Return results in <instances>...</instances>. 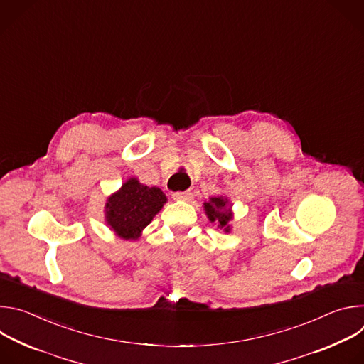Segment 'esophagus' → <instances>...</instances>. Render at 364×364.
<instances>
[{
    "mask_svg": "<svg viewBox=\"0 0 364 364\" xmlns=\"http://www.w3.org/2000/svg\"><path fill=\"white\" fill-rule=\"evenodd\" d=\"M173 197L176 198V200H184V201H190L191 198H193V193L191 191H177V193H174L173 194Z\"/></svg>",
    "mask_w": 364,
    "mask_h": 364,
    "instance_id": "obj_1",
    "label": "esophagus"
}]
</instances>
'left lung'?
I'll use <instances>...</instances> for the list:
<instances>
[{
  "mask_svg": "<svg viewBox=\"0 0 364 364\" xmlns=\"http://www.w3.org/2000/svg\"><path fill=\"white\" fill-rule=\"evenodd\" d=\"M204 207V213L209 218V220L213 223H218L219 229H223V232L230 233L232 230V219H233V212H232V203L226 196H215L209 197V200H205L203 203Z\"/></svg>",
  "mask_w": 364,
  "mask_h": 364,
  "instance_id": "left-lung-1",
  "label": "left lung"
}]
</instances>
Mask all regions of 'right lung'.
I'll list each match as a JSON object with an SVG mask.
<instances>
[{
  "label": "right lung",
  "mask_w": 364,
  "mask_h": 364,
  "mask_svg": "<svg viewBox=\"0 0 364 364\" xmlns=\"http://www.w3.org/2000/svg\"><path fill=\"white\" fill-rule=\"evenodd\" d=\"M166 203L167 196L161 188L145 186L136 177H129L107 198L105 222L118 237L138 240Z\"/></svg>",
  "instance_id": "1"
}]
</instances>
